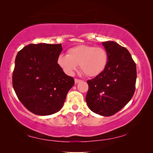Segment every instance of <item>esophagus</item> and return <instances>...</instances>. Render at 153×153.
<instances>
[{
  "mask_svg": "<svg viewBox=\"0 0 153 153\" xmlns=\"http://www.w3.org/2000/svg\"><path fill=\"white\" fill-rule=\"evenodd\" d=\"M81 80H80V79H74L75 84H77V83H79V82H81Z\"/></svg>",
  "mask_w": 153,
  "mask_h": 153,
  "instance_id": "34e87169",
  "label": "esophagus"
}]
</instances>
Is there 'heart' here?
<instances>
[{"instance_id":"obj_1","label":"heart","mask_w":153,"mask_h":153,"mask_svg":"<svg viewBox=\"0 0 153 153\" xmlns=\"http://www.w3.org/2000/svg\"><path fill=\"white\" fill-rule=\"evenodd\" d=\"M108 61L107 51L101 47L81 45L70 48L68 55L58 56L57 62L60 68L68 75H72L78 65L87 76H96L104 72Z\"/></svg>"}]
</instances>
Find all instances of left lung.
Instances as JSON below:
<instances>
[{
	"instance_id": "left-lung-1",
	"label": "left lung",
	"mask_w": 153,
	"mask_h": 153,
	"mask_svg": "<svg viewBox=\"0 0 153 153\" xmlns=\"http://www.w3.org/2000/svg\"><path fill=\"white\" fill-rule=\"evenodd\" d=\"M102 45L108 53L107 66L100 75L87 81L89 88L85 101L93 112L111 116L122 109L132 97L137 68L126 48L113 41L104 42Z\"/></svg>"
}]
</instances>
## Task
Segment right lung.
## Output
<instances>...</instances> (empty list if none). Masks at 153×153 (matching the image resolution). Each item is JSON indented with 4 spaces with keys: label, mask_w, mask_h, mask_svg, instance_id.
<instances>
[{
    "label": "right lung",
    "mask_w": 153,
    "mask_h": 153,
    "mask_svg": "<svg viewBox=\"0 0 153 153\" xmlns=\"http://www.w3.org/2000/svg\"><path fill=\"white\" fill-rule=\"evenodd\" d=\"M61 44H30L18 52L12 85L27 109L39 116H49L61 109L67 94L74 84L58 65Z\"/></svg>",
    "instance_id": "obj_1"
}]
</instances>
